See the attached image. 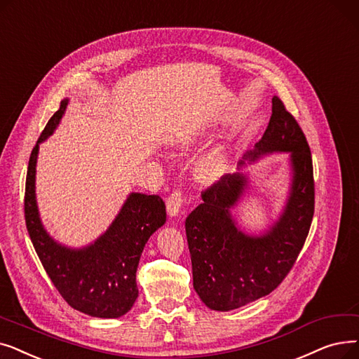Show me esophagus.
Returning a JSON list of instances; mask_svg holds the SVG:
<instances>
[{"label": "esophagus", "mask_w": 359, "mask_h": 359, "mask_svg": "<svg viewBox=\"0 0 359 359\" xmlns=\"http://www.w3.org/2000/svg\"><path fill=\"white\" fill-rule=\"evenodd\" d=\"M182 203H184V197L181 194V191H174L166 198V210L168 215L170 217H175L181 213L182 209Z\"/></svg>", "instance_id": "esophagus-1"}]
</instances>
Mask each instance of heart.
<instances>
[{"instance_id":"heart-1","label":"heart","mask_w":359,"mask_h":359,"mask_svg":"<svg viewBox=\"0 0 359 359\" xmlns=\"http://www.w3.org/2000/svg\"><path fill=\"white\" fill-rule=\"evenodd\" d=\"M228 168V156L222 149H216L206 156H203L198 162L197 172L198 177L204 182H216L219 181L224 174L226 172Z\"/></svg>"}]
</instances>
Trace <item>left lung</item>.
Segmentation results:
<instances>
[{"label":"left lung","mask_w":359,"mask_h":359,"mask_svg":"<svg viewBox=\"0 0 359 359\" xmlns=\"http://www.w3.org/2000/svg\"><path fill=\"white\" fill-rule=\"evenodd\" d=\"M275 152H289L292 182L278 219L260 234L237 225L231 210L249 189L241 169ZM187 216L193 286L215 311H231L269 295L292 269L314 215L313 159L305 135L278 96L263 137L238 162V172L220 178Z\"/></svg>","instance_id":"8db88e82"}]
</instances>
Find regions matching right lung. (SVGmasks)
Returning a JSON list of instances; mask_svg holds the SVG:
<instances>
[{
	"label": "right lung",
	"mask_w": 359,
	"mask_h": 359,
	"mask_svg": "<svg viewBox=\"0 0 359 359\" xmlns=\"http://www.w3.org/2000/svg\"><path fill=\"white\" fill-rule=\"evenodd\" d=\"M68 105L50 116L33 147L27 166L25 217L33 247L61 297L74 310L97 318L127 314L139 297L135 273L149 238L166 222L159 196L130 193L108 229L88 245L68 247L49 235L36 201V163L39 144L54 134Z\"/></svg>",
	"instance_id": "obj_1"
}]
</instances>
